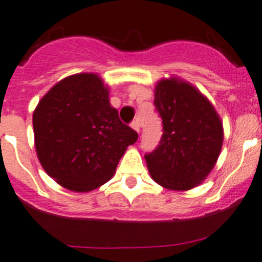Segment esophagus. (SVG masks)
<instances>
[{"instance_id": "1", "label": "esophagus", "mask_w": 262, "mask_h": 262, "mask_svg": "<svg viewBox=\"0 0 262 262\" xmlns=\"http://www.w3.org/2000/svg\"><path fill=\"white\" fill-rule=\"evenodd\" d=\"M130 126L134 129V130L139 133V130H141V121H139V119H136V120L132 121Z\"/></svg>"}]
</instances>
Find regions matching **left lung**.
Returning a JSON list of instances; mask_svg holds the SVG:
<instances>
[{
	"instance_id": "obj_1",
	"label": "left lung",
	"mask_w": 262,
	"mask_h": 262,
	"mask_svg": "<svg viewBox=\"0 0 262 262\" xmlns=\"http://www.w3.org/2000/svg\"><path fill=\"white\" fill-rule=\"evenodd\" d=\"M156 112L162 119L157 147L144 155L150 176L170 190H189L212 171L223 144V126L195 87L173 78L158 82Z\"/></svg>"
}]
</instances>
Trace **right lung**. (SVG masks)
I'll return each mask as SVG.
<instances>
[{"label": "right lung", "instance_id": "obj_1", "mask_svg": "<svg viewBox=\"0 0 262 262\" xmlns=\"http://www.w3.org/2000/svg\"><path fill=\"white\" fill-rule=\"evenodd\" d=\"M107 96L96 75L78 73L52 87L34 112L39 161L66 189L84 192L104 185L126 147L138 139Z\"/></svg>", "mask_w": 262, "mask_h": 262}]
</instances>
